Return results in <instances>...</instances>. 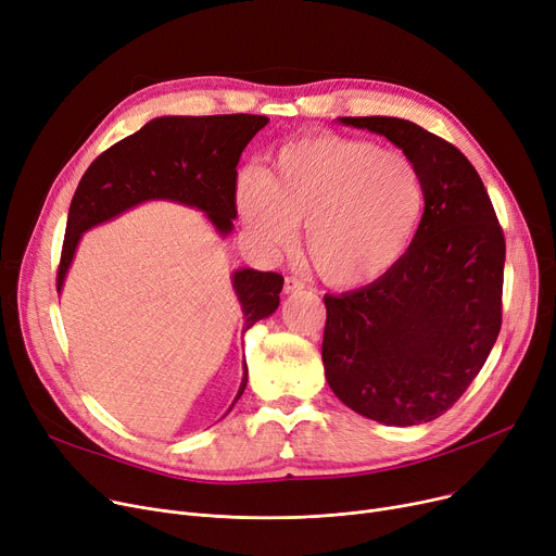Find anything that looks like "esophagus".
<instances>
[{
  "label": "esophagus",
  "mask_w": 556,
  "mask_h": 556,
  "mask_svg": "<svg viewBox=\"0 0 556 556\" xmlns=\"http://www.w3.org/2000/svg\"><path fill=\"white\" fill-rule=\"evenodd\" d=\"M300 290H304V283L295 277H286L283 281V293L286 295H293V293H300Z\"/></svg>",
  "instance_id": "obj_1"
}]
</instances>
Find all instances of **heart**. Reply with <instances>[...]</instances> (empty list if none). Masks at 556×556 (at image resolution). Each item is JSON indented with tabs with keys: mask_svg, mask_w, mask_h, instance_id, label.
<instances>
[{
	"mask_svg": "<svg viewBox=\"0 0 556 556\" xmlns=\"http://www.w3.org/2000/svg\"><path fill=\"white\" fill-rule=\"evenodd\" d=\"M233 202L268 250L286 248L304 223V250L323 281L363 288L390 275L410 250L426 189L407 155L325 132L286 143L268 170L243 168Z\"/></svg>",
	"mask_w": 556,
	"mask_h": 556,
	"instance_id": "b5f03b06",
	"label": "heart"
}]
</instances>
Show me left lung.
<instances>
[{
    "label": "left lung",
    "mask_w": 556,
    "mask_h": 556,
    "mask_svg": "<svg viewBox=\"0 0 556 556\" xmlns=\"http://www.w3.org/2000/svg\"><path fill=\"white\" fill-rule=\"evenodd\" d=\"M388 137L421 170L426 210L399 266L325 295L323 363L333 394L386 426L442 417L471 386L501 333L505 237L473 164L453 143L396 116H340Z\"/></svg>",
    "instance_id": "obj_1"
}]
</instances>
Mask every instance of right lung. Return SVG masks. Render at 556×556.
<instances>
[{"mask_svg":"<svg viewBox=\"0 0 556 556\" xmlns=\"http://www.w3.org/2000/svg\"><path fill=\"white\" fill-rule=\"evenodd\" d=\"M268 122V116L258 114L157 116L101 153L85 170L70 204L58 293L83 233L143 202L168 200L193 207L207 216L220 239H227L237 218L233 182L239 157ZM231 288L243 311L245 333L277 311L283 277L239 268L231 273ZM245 386L248 365L243 361L241 388L233 403L241 399Z\"/></svg>","mask_w":556,"mask_h":556,"instance_id":"add662e5","label":"right lung"}]
</instances>
